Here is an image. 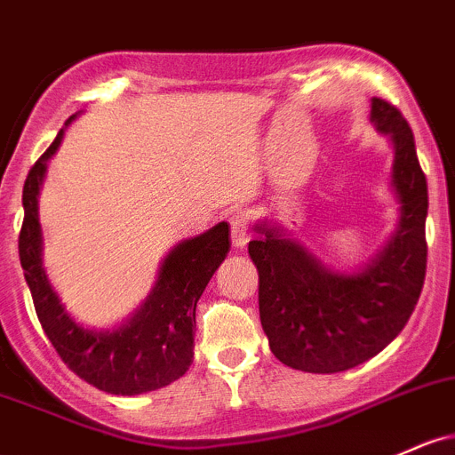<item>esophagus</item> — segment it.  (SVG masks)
Wrapping results in <instances>:
<instances>
[{
  "instance_id": "esophagus-1",
  "label": "esophagus",
  "mask_w": 455,
  "mask_h": 455,
  "mask_svg": "<svg viewBox=\"0 0 455 455\" xmlns=\"http://www.w3.org/2000/svg\"><path fill=\"white\" fill-rule=\"evenodd\" d=\"M231 242L235 248H243L248 243V239H251V216H248V212H243V209H239L231 216Z\"/></svg>"
}]
</instances>
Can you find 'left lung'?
<instances>
[{
  "label": "left lung",
  "mask_w": 455,
  "mask_h": 455,
  "mask_svg": "<svg viewBox=\"0 0 455 455\" xmlns=\"http://www.w3.org/2000/svg\"><path fill=\"white\" fill-rule=\"evenodd\" d=\"M371 121L393 140V188L402 218L387 248L358 274L322 266L272 224H257L248 252L259 269V315L269 349L287 367L337 373L382 352L411 319L427 266V181L412 129L387 99Z\"/></svg>",
  "instance_id": "1"
}]
</instances>
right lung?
Masks as SVG:
<instances>
[{
	"label": "right lung",
	"mask_w": 455,
	"mask_h": 455,
	"mask_svg": "<svg viewBox=\"0 0 455 455\" xmlns=\"http://www.w3.org/2000/svg\"><path fill=\"white\" fill-rule=\"evenodd\" d=\"M62 133L64 129H60L52 147L29 168L23 186L19 259L38 322L64 365L99 391L112 395L155 391L179 380L192 365L196 302L231 251V231L227 222H220L203 235L179 243L164 261L153 293L132 322L112 332L86 331L64 311L41 261L38 188Z\"/></svg>",
	"instance_id": "right-lung-1"
}]
</instances>
